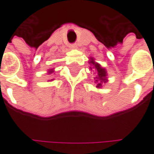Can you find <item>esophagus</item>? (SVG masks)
Instances as JSON below:
<instances>
[{
  "label": "esophagus",
  "mask_w": 154,
  "mask_h": 154,
  "mask_svg": "<svg viewBox=\"0 0 154 154\" xmlns=\"http://www.w3.org/2000/svg\"><path fill=\"white\" fill-rule=\"evenodd\" d=\"M70 48H71V49H76V48H77V45H76V44H72V45H70Z\"/></svg>",
  "instance_id": "34e87169"
}]
</instances>
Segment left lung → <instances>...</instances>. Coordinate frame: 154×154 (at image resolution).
<instances>
[{
    "label": "left lung",
    "mask_w": 154,
    "mask_h": 154,
    "mask_svg": "<svg viewBox=\"0 0 154 154\" xmlns=\"http://www.w3.org/2000/svg\"><path fill=\"white\" fill-rule=\"evenodd\" d=\"M89 64L92 66H90L91 70L96 74V77L94 78V80H95L94 83L96 84V88H102L103 84H106L108 81L107 77H106L107 76L106 70L100 65L98 62H96L95 60L93 57L90 58Z\"/></svg>",
    "instance_id": "8db88e82"
}]
</instances>
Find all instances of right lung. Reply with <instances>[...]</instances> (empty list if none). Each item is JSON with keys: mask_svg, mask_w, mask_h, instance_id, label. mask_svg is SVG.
<instances>
[{"mask_svg": "<svg viewBox=\"0 0 154 154\" xmlns=\"http://www.w3.org/2000/svg\"><path fill=\"white\" fill-rule=\"evenodd\" d=\"M54 68H50V69H48V74H50V73H54ZM53 81V80H50V81Z\"/></svg>", "mask_w": 154, "mask_h": 154, "instance_id": "obj_1", "label": "right lung"}]
</instances>
